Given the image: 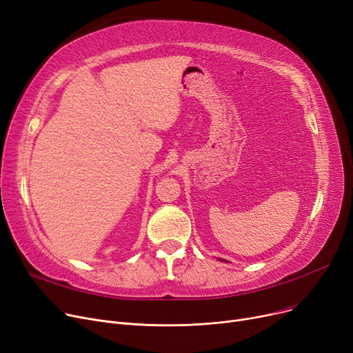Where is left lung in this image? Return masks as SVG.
<instances>
[{
  "instance_id": "obj_1",
  "label": "left lung",
  "mask_w": 353,
  "mask_h": 353,
  "mask_svg": "<svg viewBox=\"0 0 353 353\" xmlns=\"http://www.w3.org/2000/svg\"><path fill=\"white\" fill-rule=\"evenodd\" d=\"M220 261H221V259H220Z\"/></svg>"
}]
</instances>
